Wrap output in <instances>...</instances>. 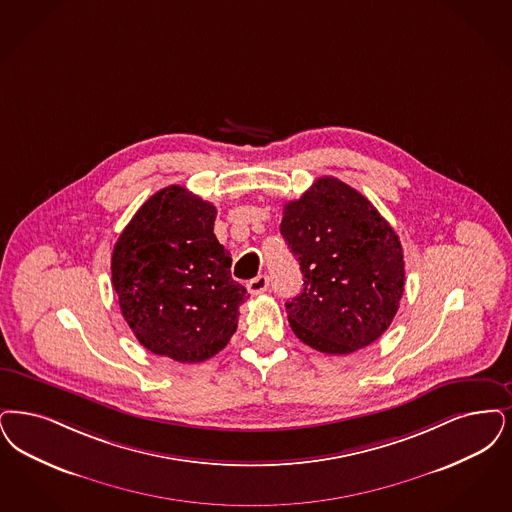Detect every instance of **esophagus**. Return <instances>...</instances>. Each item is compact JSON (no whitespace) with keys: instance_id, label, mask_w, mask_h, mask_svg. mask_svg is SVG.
I'll list each match as a JSON object with an SVG mask.
<instances>
[{"instance_id":"obj_1","label":"esophagus","mask_w":512,"mask_h":512,"mask_svg":"<svg viewBox=\"0 0 512 512\" xmlns=\"http://www.w3.org/2000/svg\"><path fill=\"white\" fill-rule=\"evenodd\" d=\"M268 286H270V280H268L266 274H261V276H257V278H253V280L247 282V289H249L251 295H261V293H265Z\"/></svg>"}]
</instances>
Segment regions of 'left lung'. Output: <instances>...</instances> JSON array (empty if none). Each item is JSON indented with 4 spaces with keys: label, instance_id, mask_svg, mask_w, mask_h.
<instances>
[{
    "label": "left lung",
    "instance_id": "1",
    "mask_svg": "<svg viewBox=\"0 0 512 512\" xmlns=\"http://www.w3.org/2000/svg\"><path fill=\"white\" fill-rule=\"evenodd\" d=\"M280 232L303 272L287 301L293 333L326 354L377 341L404 295V251L392 226L352 186L320 177L284 207Z\"/></svg>",
    "mask_w": 512,
    "mask_h": 512
}]
</instances>
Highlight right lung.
Instances as JSON below:
<instances>
[{
  "instance_id": "add662e5",
  "label": "right lung",
  "mask_w": 512,
  "mask_h": 512,
  "mask_svg": "<svg viewBox=\"0 0 512 512\" xmlns=\"http://www.w3.org/2000/svg\"><path fill=\"white\" fill-rule=\"evenodd\" d=\"M215 215V205L171 184L141 205L112 253V286L127 326L144 348L181 364L223 350L249 297L230 276Z\"/></svg>"
}]
</instances>
